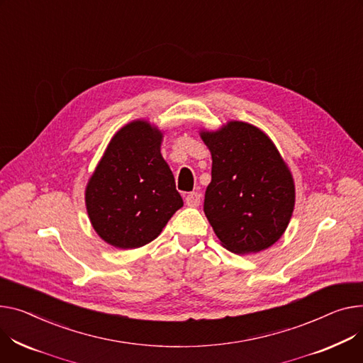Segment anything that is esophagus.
I'll return each instance as SVG.
<instances>
[{"label":"esophagus","instance_id":"esophagus-1","mask_svg":"<svg viewBox=\"0 0 363 363\" xmlns=\"http://www.w3.org/2000/svg\"><path fill=\"white\" fill-rule=\"evenodd\" d=\"M200 201H201V194H200V192H189V194L185 197V203L189 207L200 206Z\"/></svg>","mask_w":363,"mask_h":363}]
</instances>
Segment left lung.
<instances>
[{"label": "left lung", "instance_id": "obj_1", "mask_svg": "<svg viewBox=\"0 0 363 363\" xmlns=\"http://www.w3.org/2000/svg\"><path fill=\"white\" fill-rule=\"evenodd\" d=\"M200 135L213 160L204 213L214 233L235 254L267 250L295 207L294 178L274 143L240 121Z\"/></svg>", "mask_w": 363, "mask_h": 363}]
</instances>
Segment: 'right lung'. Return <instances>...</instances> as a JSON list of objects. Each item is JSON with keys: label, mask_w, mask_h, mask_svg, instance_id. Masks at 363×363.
<instances>
[{"label": "right lung", "mask_w": 363, "mask_h": 363, "mask_svg": "<svg viewBox=\"0 0 363 363\" xmlns=\"http://www.w3.org/2000/svg\"><path fill=\"white\" fill-rule=\"evenodd\" d=\"M162 138V131L147 121H133L112 137L87 182L91 226L115 248L152 242L184 206L160 153Z\"/></svg>", "instance_id": "add662e5"}]
</instances>
